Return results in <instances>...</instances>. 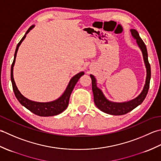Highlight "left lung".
Listing matches in <instances>:
<instances>
[{
  "label": "left lung",
  "instance_id": "obj_1",
  "mask_svg": "<svg viewBox=\"0 0 161 161\" xmlns=\"http://www.w3.org/2000/svg\"><path fill=\"white\" fill-rule=\"evenodd\" d=\"M130 32L132 37L136 39V43L141 51H142L143 60L147 71L145 84L144 85L143 90L138 96L136 97L135 99L129 101H125V102H114V101H111L105 97L102 90L97 87L96 78L93 75H90L92 79V88L95 105L100 110L107 114H113V115H122V114L128 113L137 106H138L145 99L149 87L151 67L148 61V54H147V47L136 30L131 29Z\"/></svg>",
  "mask_w": 161,
  "mask_h": 161
}]
</instances>
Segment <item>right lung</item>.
I'll use <instances>...</instances> for the list:
<instances>
[{
	"mask_svg": "<svg viewBox=\"0 0 161 161\" xmlns=\"http://www.w3.org/2000/svg\"><path fill=\"white\" fill-rule=\"evenodd\" d=\"M35 27V25L31 26L29 28L27 32H25L24 37L21 39V41L19 42V44L16 46V51L14 53V60H13L12 67H11V81L12 84V88L13 91H14L15 97L16 99L19 101L23 106L27 108L32 112L37 115L41 116V117H48V116H54L59 114L60 113H62L63 111L66 109L68 106L69 104V101L70 95L73 91L75 85L77 83L78 79L84 75V72L81 71L80 73L75 75L73 77L71 78V80L69 83L66 89H65L64 92H63L61 96L58 98V99H55L54 101H49V102H37V101H34L27 99V98L25 97L24 95H23L20 91L18 90L17 87H16L15 81L14 79V76H13V69H14V66L15 64V60H16V53H17L19 47H20L21 44L22 42L24 40V39L26 37V35H27L29 32H30L32 28Z\"/></svg>",
	"mask_w": 161,
	"mask_h": 161,
	"instance_id": "add662e5",
	"label": "right lung"
}]
</instances>
